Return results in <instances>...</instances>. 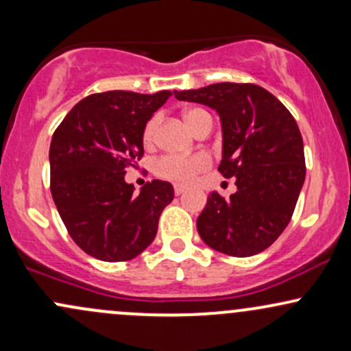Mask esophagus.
Returning a JSON list of instances; mask_svg holds the SVG:
<instances>
[{"label":"esophagus","mask_w":351,"mask_h":351,"mask_svg":"<svg viewBox=\"0 0 351 351\" xmlns=\"http://www.w3.org/2000/svg\"><path fill=\"white\" fill-rule=\"evenodd\" d=\"M184 189H186V186H183V184H175V195L180 196L181 193H184Z\"/></svg>","instance_id":"34e87169"}]
</instances>
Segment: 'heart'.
Masks as SVG:
<instances>
[{
  "instance_id": "b5f03b06",
  "label": "heart",
  "mask_w": 351,
  "mask_h": 351,
  "mask_svg": "<svg viewBox=\"0 0 351 351\" xmlns=\"http://www.w3.org/2000/svg\"><path fill=\"white\" fill-rule=\"evenodd\" d=\"M203 114H206L201 108H189L184 112V120L189 125L191 130H195L196 122ZM156 125H158V119L153 117L147 122L143 128V143L152 145L155 140ZM208 158L204 155H189V156H180V155H165L155 162V173L162 178L180 181V183H186L191 181L196 175L204 171L208 168Z\"/></svg>"
}]
</instances>
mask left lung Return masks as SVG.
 <instances>
[{
  "label": "left lung",
  "instance_id": "left-lung-1",
  "mask_svg": "<svg viewBox=\"0 0 351 351\" xmlns=\"http://www.w3.org/2000/svg\"><path fill=\"white\" fill-rule=\"evenodd\" d=\"M175 97L215 108L223 128L217 170L236 178L224 199L213 191L196 221L201 239L228 256L263 252L291 221L305 181L304 142L295 119L269 90L256 84L221 82Z\"/></svg>",
  "mask_w": 351,
  "mask_h": 351
}]
</instances>
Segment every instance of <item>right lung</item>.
I'll return each mask as SVG.
<instances>
[{
    "instance_id": "1",
    "label": "right lung",
    "mask_w": 351,
    "mask_h": 351,
    "mask_svg": "<svg viewBox=\"0 0 351 351\" xmlns=\"http://www.w3.org/2000/svg\"><path fill=\"white\" fill-rule=\"evenodd\" d=\"M171 97L170 90H108L72 107L51 140V193L74 243L106 263L130 261L158 231L171 183L148 181L134 193L128 167L143 156V128Z\"/></svg>"
}]
</instances>
